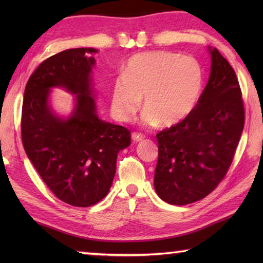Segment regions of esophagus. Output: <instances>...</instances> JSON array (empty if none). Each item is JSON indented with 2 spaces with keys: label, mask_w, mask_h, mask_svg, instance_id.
Wrapping results in <instances>:
<instances>
[{
  "label": "esophagus",
  "mask_w": 263,
  "mask_h": 263,
  "mask_svg": "<svg viewBox=\"0 0 263 263\" xmlns=\"http://www.w3.org/2000/svg\"><path fill=\"white\" fill-rule=\"evenodd\" d=\"M131 138H132V140L133 141H135V142H139V141H142V140H144V136H142V135H140V133H132V135H131Z\"/></svg>",
  "instance_id": "34e87169"
}]
</instances>
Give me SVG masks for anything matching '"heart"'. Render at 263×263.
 I'll return each instance as SVG.
<instances>
[{
  "mask_svg": "<svg viewBox=\"0 0 263 263\" xmlns=\"http://www.w3.org/2000/svg\"><path fill=\"white\" fill-rule=\"evenodd\" d=\"M203 83V68L193 57L169 51L139 53L126 61L123 75L111 86V112L119 122L130 121L142 99V122L174 126L195 110Z\"/></svg>",
  "mask_w": 263,
  "mask_h": 263,
  "instance_id": "1",
  "label": "heart"
}]
</instances>
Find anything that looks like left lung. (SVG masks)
Returning a JSON list of instances; mask_svg holds the SVG:
<instances>
[{
	"instance_id": "8db88e82",
	"label": "left lung",
	"mask_w": 263,
	"mask_h": 263,
	"mask_svg": "<svg viewBox=\"0 0 263 263\" xmlns=\"http://www.w3.org/2000/svg\"><path fill=\"white\" fill-rule=\"evenodd\" d=\"M211 68L195 110L157 135L154 188L162 201L185 205L208 196L224 179L243 130L238 79L217 48L208 47Z\"/></svg>"
}]
</instances>
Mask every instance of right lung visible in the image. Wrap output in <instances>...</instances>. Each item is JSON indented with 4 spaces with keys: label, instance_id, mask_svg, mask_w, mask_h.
Returning a JSON list of instances; mask_svg holds the SVG:
<instances>
[{
    "label": "right lung",
    "instance_id": "1",
    "mask_svg": "<svg viewBox=\"0 0 263 263\" xmlns=\"http://www.w3.org/2000/svg\"><path fill=\"white\" fill-rule=\"evenodd\" d=\"M92 47L70 48L43 61L31 75L22 109L25 153L58 198L73 206L99 203L112 184L117 155L131 144L130 131L97 115ZM74 96L68 116L52 109L50 91Z\"/></svg>",
    "mask_w": 263,
    "mask_h": 263
}]
</instances>
